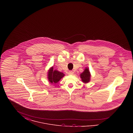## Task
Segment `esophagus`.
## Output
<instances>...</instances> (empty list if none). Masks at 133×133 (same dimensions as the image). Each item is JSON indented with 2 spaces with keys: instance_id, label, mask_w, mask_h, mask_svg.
<instances>
[{
  "instance_id": "34e87169",
  "label": "esophagus",
  "mask_w": 133,
  "mask_h": 133,
  "mask_svg": "<svg viewBox=\"0 0 133 133\" xmlns=\"http://www.w3.org/2000/svg\"><path fill=\"white\" fill-rule=\"evenodd\" d=\"M73 74H74V72L72 71H70L68 72V74L69 75H73Z\"/></svg>"
}]
</instances>
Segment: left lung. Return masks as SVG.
<instances>
[{
    "label": "left lung",
    "mask_w": 133,
    "mask_h": 133,
    "mask_svg": "<svg viewBox=\"0 0 133 133\" xmlns=\"http://www.w3.org/2000/svg\"><path fill=\"white\" fill-rule=\"evenodd\" d=\"M80 78L84 83H88L90 81L91 73L88 67H86L82 73L80 74Z\"/></svg>",
    "instance_id": "1"
}]
</instances>
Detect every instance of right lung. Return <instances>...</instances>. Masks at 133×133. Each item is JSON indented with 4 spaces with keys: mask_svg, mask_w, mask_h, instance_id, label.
<instances>
[{
    "mask_svg": "<svg viewBox=\"0 0 133 133\" xmlns=\"http://www.w3.org/2000/svg\"><path fill=\"white\" fill-rule=\"evenodd\" d=\"M47 74L48 80L52 84L57 83L65 76L63 73L60 72L57 70L53 69V66L48 70Z\"/></svg>",
    "mask_w": 133,
    "mask_h": 133,
    "instance_id": "add662e5",
    "label": "right lung"
}]
</instances>
